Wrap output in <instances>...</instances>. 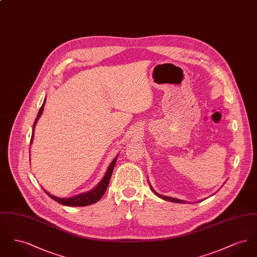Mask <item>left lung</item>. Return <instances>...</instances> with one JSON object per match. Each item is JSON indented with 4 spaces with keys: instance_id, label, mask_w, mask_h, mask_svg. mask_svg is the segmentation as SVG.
Wrapping results in <instances>:
<instances>
[{
    "instance_id": "1",
    "label": "left lung",
    "mask_w": 257,
    "mask_h": 257,
    "mask_svg": "<svg viewBox=\"0 0 257 257\" xmlns=\"http://www.w3.org/2000/svg\"><path fill=\"white\" fill-rule=\"evenodd\" d=\"M150 186V185H149ZM150 188H151V190H152V192H154V194L156 195L157 196H159L160 198H162V199H164V200H168V201H171V202H175V203H186L187 201H185V200H182V199H178V198H174V197H171V196H163V195H160L158 194L151 186H150ZM199 202V201H198Z\"/></svg>"
}]
</instances>
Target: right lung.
Masks as SVG:
<instances>
[{
  "instance_id": "add662e5",
  "label": "right lung",
  "mask_w": 257,
  "mask_h": 257,
  "mask_svg": "<svg viewBox=\"0 0 257 257\" xmlns=\"http://www.w3.org/2000/svg\"><path fill=\"white\" fill-rule=\"evenodd\" d=\"M45 102H46V98L44 99V102L41 106V108L39 109V111L37 113V118L35 120V123L33 125V132H32V138H31V145L34 141V135H35V128H36V125L37 122L39 119V117L41 116L42 112H43V109H44V105H45ZM116 159H117V156L112 160L110 162V166L108 168V170L106 171L104 177L102 178V180L97 184V186H95L92 190L86 192V193H83V194H79L77 196H71V197H58V196H53L51 195L49 192H47L44 188H42L44 190V192L48 195V196L53 198L54 200H56L57 202L61 203L62 205H65V206H87V205H90V204H93L95 202H97L98 200L102 197V196L105 194L107 188H108V185L110 182V176H111V173L113 171V168H114V165L116 163Z\"/></svg>"
}]
</instances>
